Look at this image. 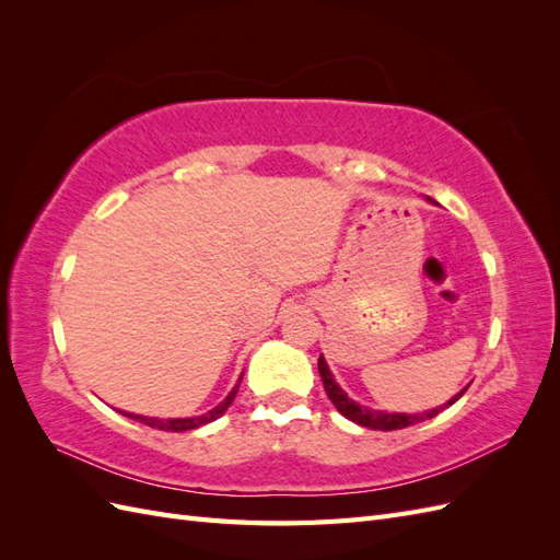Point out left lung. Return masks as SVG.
I'll list each match as a JSON object with an SVG mask.
<instances>
[{
	"label": "left lung",
	"instance_id": "left-lung-1",
	"mask_svg": "<svg viewBox=\"0 0 560 560\" xmlns=\"http://www.w3.org/2000/svg\"><path fill=\"white\" fill-rule=\"evenodd\" d=\"M432 200V198H430ZM434 202V200H432ZM317 371L322 376V383H325V389H327V397L331 399V404L336 406L338 411H341L348 420L358 422V425L362 428H369V430H383V432H389V430H404V428H411L416 425V422H422V420H430L434 416L442 413L446 406L455 404L457 399H460L465 395V387L463 393H457L455 397H451L446 404L436 406V409H430V411H422V413H387V411H376V409H369V406H362L354 399H350L341 387H338V383L334 381V374L329 371L325 358L319 354L317 360Z\"/></svg>",
	"mask_w": 560,
	"mask_h": 560
}]
</instances>
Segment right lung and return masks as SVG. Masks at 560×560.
Listing matches in <instances>:
<instances>
[{
    "instance_id": "add662e5",
    "label": "right lung",
    "mask_w": 560,
    "mask_h": 560,
    "mask_svg": "<svg viewBox=\"0 0 560 560\" xmlns=\"http://www.w3.org/2000/svg\"><path fill=\"white\" fill-rule=\"evenodd\" d=\"M241 385V383H238ZM238 385H235L231 393H229V397L219 404V406H214L212 411H208L206 416H194V418H167V420H161V418H149V416H132V413H126V411H118V413H124V416H128V418H132V420H138V422H144V425H149V428H156V430H163V432H186V430H196V428H200V425H208V422H212V420H217L219 416H222L229 406H231V401L235 399V393H238Z\"/></svg>"
}]
</instances>
